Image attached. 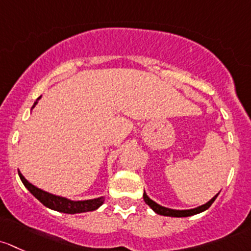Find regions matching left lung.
<instances>
[{
	"label": "left lung",
	"instance_id": "1",
	"mask_svg": "<svg viewBox=\"0 0 251 251\" xmlns=\"http://www.w3.org/2000/svg\"><path fill=\"white\" fill-rule=\"evenodd\" d=\"M219 193L216 196H214V197L211 198L209 202L203 204V205L197 206V208H195V209H187V210H175V209H169V208H165V206L159 205V204L153 202V201H152L151 198H150L145 192H144V201H145V203H146L147 205H149L150 208L154 211V213L159 214V215L172 216V218H187V216L196 215V214H200V213H202V211L206 210V209H208L209 206L214 203V201L216 200V197L219 196Z\"/></svg>",
	"mask_w": 251,
	"mask_h": 251
}]
</instances>
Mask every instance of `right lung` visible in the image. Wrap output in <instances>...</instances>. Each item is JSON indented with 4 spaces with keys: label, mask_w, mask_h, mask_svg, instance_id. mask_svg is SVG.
<instances>
[{
    "label": "right lung",
    "mask_w": 251,
    "mask_h": 251,
    "mask_svg": "<svg viewBox=\"0 0 251 251\" xmlns=\"http://www.w3.org/2000/svg\"><path fill=\"white\" fill-rule=\"evenodd\" d=\"M41 99V97L33 104L32 108L36 106V104L38 102V100ZM19 174L20 180L24 183L25 187L32 193V196H35L43 205H46L49 209H53V210L60 211V213H66V214H78V213H86V211H93L97 210L102 203H104L105 198L99 197L94 198V200H87V201H71L68 198L60 197V196L51 195V193L46 192V191L41 190V188L36 187L32 183H30L23 176V174L20 172H18Z\"/></svg>",
    "instance_id": "add662e5"
}]
</instances>
